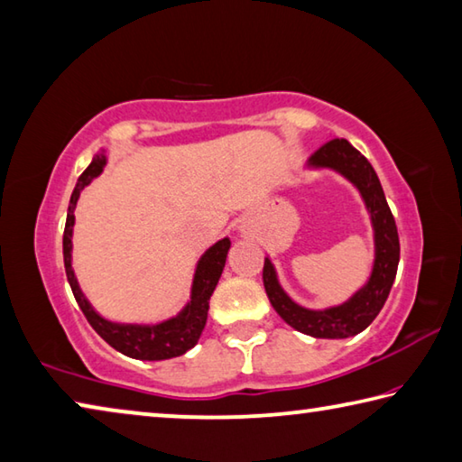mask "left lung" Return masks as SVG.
Listing matches in <instances>:
<instances>
[{"label": "left lung", "instance_id": "1", "mask_svg": "<svg viewBox=\"0 0 462 462\" xmlns=\"http://www.w3.org/2000/svg\"><path fill=\"white\" fill-rule=\"evenodd\" d=\"M307 168L334 170L356 186L370 215L374 236V262L366 284L342 305L307 309L294 302L278 282L274 263L263 260V289L274 311L300 334L325 339H344L365 331L387 300L399 266V236L395 218L384 199L383 186L373 165L346 139H331L309 157Z\"/></svg>", "mask_w": 462, "mask_h": 462}]
</instances>
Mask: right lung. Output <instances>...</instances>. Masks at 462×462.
I'll use <instances>...</instances> for the list:
<instances>
[{
	"mask_svg": "<svg viewBox=\"0 0 462 462\" xmlns=\"http://www.w3.org/2000/svg\"><path fill=\"white\" fill-rule=\"evenodd\" d=\"M106 163H108V157H106V151L102 149L100 153L94 157L92 163L88 165L86 171L79 176L78 184L73 188L69 208H67V223L63 233V260L67 281H69L73 297L78 300V305L83 315H86L89 325L96 329V334L100 336L106 344L115 347V350L125 354V356L137 360H168L181 356V354H186L190 347L199 344L204 325H207L210 294L217 289L218 278L223 274L231 241L229 237L217 241L215 245H210L207 252L200 255L192 278L190 300L186 302V307L181 309L176 317H170V319L153 325L116 323L104 319V317L92 307V302L86 299V294L81 292L78 278H75V272L71 268V237L75 225L73 213L75 207H78L79 194L88 184H92L94 178L100 176Z\"/></svg>",
	"mask_w": 462,
	"mask_h": 462,
	"instance_id": "right-lung-1",
	"label": "right lung"
}]
</instances>
